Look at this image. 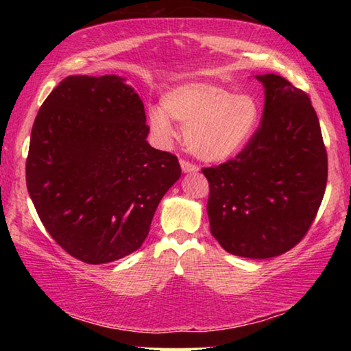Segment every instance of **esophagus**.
<instances>
[{"label": "esophagus", "mask_w": 351, "mask_h": 351, "mask_svg": "<svg viewBox=\"0 0 351 351\" xmlns=\"http://www.w3.org/2000/svg\"><path fill=\"white\" fill-rule=\"evenodd\" d=\"M180 164H181V169L184 173H197L198 171V167L195 164H190L187 161H181Z\"/></svg>", "instance_id": "obj_1"}]
</instances>
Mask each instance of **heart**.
Segmentation results:
<instances>
[{
    "mask_svg": "<svg viewBox=\"0 0 351 351\" xmlns=\"http://www.w3.org/2000/svg\"><path fill=\"white\" fill-rule=\"evenodd\" d=\"M261 117L258 99L249 93L232 94L210 82L180 83L164 94L161 108L148 112L152 133L162 144L175 138L173 121L184 128V141L206 162H223L247 147Z\"/></svg>",
    "mask_w": 351,
    "mask_h": 351,
    "instance_id": "heart-1",
    "label": "heart"
}]
</instances>
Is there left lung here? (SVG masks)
Listing matches in <instances>:
<instances>
[{
  "label": "left lung",
  "instance_id": "1",
  "mask_svg": "<svg viewBox=\"0 0 351 351\" xmlns=\"http://www.w3.org/2000/svg\"><path fill=\"white\" fill-rule=\"evenodd\" d=\"M255 79L265 90L261 125L235 159L203 173L215 240L239 257L271 258L294 247L310 229L328 161L310 97L280 75Z\"/></svg>",
  "mask_w": 351,
  "mask_h": 351
}]
</instances>
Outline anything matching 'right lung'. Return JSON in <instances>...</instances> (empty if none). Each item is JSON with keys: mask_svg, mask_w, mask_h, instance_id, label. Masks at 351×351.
<instances>
[{"mask_svg": "<svg viewBox=\"0 0 351 351\" xmlns=\"http://www.w3.org/2000/svg\"><path fill=\"white\" fill-rule=\"evenodd\" d=\"M144 104L125 77L69 75L35 117L27 192L41 223L85 263L127 257L180 180L178 158L147 142Z\"/></svg>", "mask_w": 351, "mask_h": 351, "instance_id": "obj_1", "label": "right lung"}]
</instances>
